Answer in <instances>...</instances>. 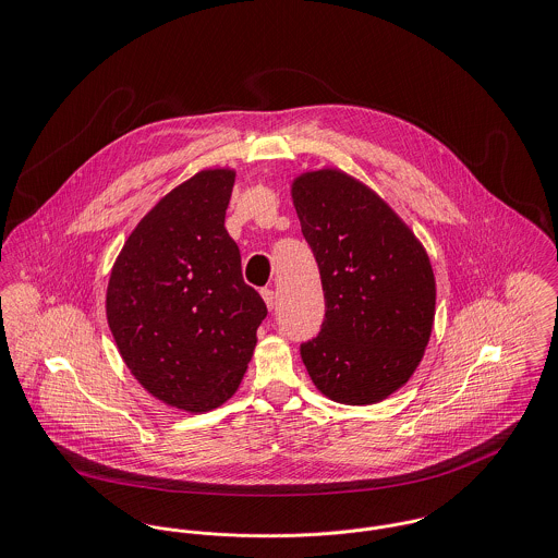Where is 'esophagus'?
Here are the masks:
<instances>
[{
    "mask_svg": "<svg viewBox=\"0 0 558 558\" xmlns=\"http://www.w3.org/2000/svg\"><path fill=\"white\" fill-rule=\"evenodd\" d=\"M262 299H264V303H266V307L268 310H275V292L272 290H262Z\"/></svg>",
    "mask_w": 558,
    "mask_h": 558,
    "instance_id": "esophagus-1",
    "label": "esophagus"
}]
</instances>
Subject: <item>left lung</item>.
Listing matches in <instances>:
<instances>
[{"mask_svg": "<svg viewBox=\"0 0 558 558\" xmlns=\"http://www.w3.org/2000/svg\"><path fill=\"white\" fill-rule=\"evenodd\" d=\"M292 197L326 307L318 335L301 343L303 363L339 403L389 398L416 369L432 332L429 257L372 189L337 169L296 178Z\"/></svg>", "mask_w": 558, "mask_h": 558, "instance_id": "1", "label": "left lung"}]
</instances>
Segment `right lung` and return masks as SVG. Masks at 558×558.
<instances>
[{
	"instance_id": "add662e5",
	"label": "right lung",
	"mask_w": 558,
	"mask_h": 558,
	"mask_svg": "<svg viewBox=\"0 0 558 558\" xmlns=\"http://www.w3.org/2000/svg\"><path fill=\"white\" fill-rule=\"evenodd\" d=\"M234 178L208 169L167 193L124 242L107 288L126 367L155 398L189 412L234 396L268 314L226 230Z\"/></svg>"
}]
</instances>
